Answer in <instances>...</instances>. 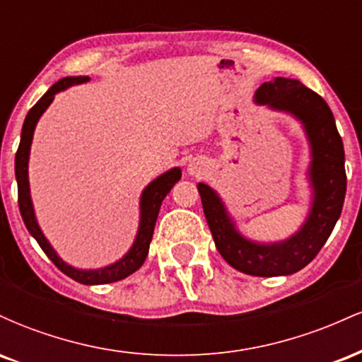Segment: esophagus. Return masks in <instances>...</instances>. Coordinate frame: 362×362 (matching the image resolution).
Wrapping results in <instances>:
<instances>
[{
    "label": "esophagus",
    "mask_w": 362,
    "mask_h": 362,
    "mask_svg": "<svg viewBox=\"0 0 362 362\" xmlns=\"http://www.w3.org/2000/svg\"><path fill=\"white\" fill-rule=\"evenodd\" d=\"M190 172H192V173L197 172V167H195V165H190Z\"/></svg>",
    "instance_id": "obj_1"
}]
</instances>
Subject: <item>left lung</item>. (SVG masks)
<instances>
[{"instance_id": "obj_1", "label": "left lung", "mask_w": 362, "mask_h": 362, "mask_svg": "<svg viewBox=\"0 0 362 362\" xmlns=\"http://www.w3.org/2000/svg\"><path fill=\"white\" fill-rule=\"evenodd\" d=\"M255 100L289 112L301 120L311 144L310 178L315 197L310 216L296 235L281 243L260 245L243 238L209 185L199 184L202 209L216 248L231 267L259 277L289 276L317 257L342 213L347 177L344 144L327 102L301 81L276 78L257 90Z\"/></svg>"}]
</instances>
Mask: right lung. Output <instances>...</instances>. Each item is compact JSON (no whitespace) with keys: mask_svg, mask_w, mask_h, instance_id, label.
I'll list each match as a JSON object with an SVG mask.
<instances>
[{"mask_svg":"<svg viewBox=\"0 0 362 362\" xmlns=\"http://www.w3.org/2000/svg\"><path fill=\"white\" fill-rule=\"evenodd\" d=\"M88 76H68L62 78L52 85L51 88L44 93V97L28 110L27 117H25L23 127H22V138H20V146L16 149L15 156V175H16V184H18V206H20V214H22L25 226L30 231V235L37 240V243L40 245L45 255L52 260V264L59 269L61 272H64L66 276L71 277V279L81 282V284H109V282H115L124 279V277L131 276L132 272H136L143 265V262L146 260L148 250H149V242L153 238V231H155V224L158 213H160V207L163 199L167 197V194L172 190V187L180 180L182 172L180 168H172L170 172L163 173L161 177H158L156 180H153L146 189H144L143 195H141V223H139V231L136 236V242L132 245V248L126 253V257H122L119 262L109 265L105 269H98V271H80V269H74L71 265H68L66 262H62L57 253L54 252V248L49 245L45 236L40 231L39 224L35 221L34 207H32L30 201V190H28V155H30V144L32 138H34V129L37 120L40 115L44 114V110L51 105L54 100V95L57 91L68 88V86L80 85V83L88 81Z\"/></svg>","mask_w":362,"mask_h":362,"instance_id":"right-lung-1","label":"right lung"}]
</instances>
